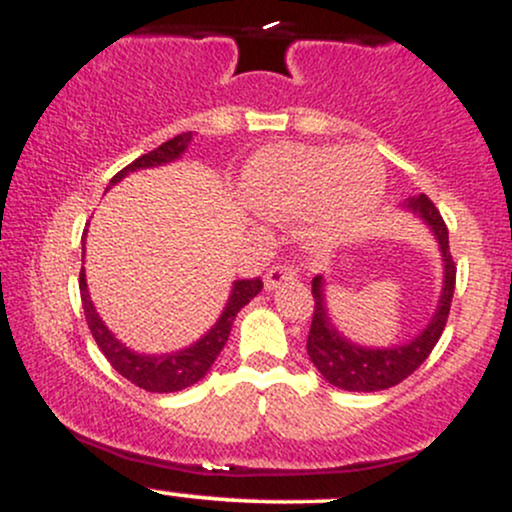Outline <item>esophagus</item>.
<instances>
[{
	"label": "esophagus",
	"mask_w": 512,
	"mask_h": 512,
	"mask_svg": "<svg viewBox=\"0 0 512 512\" xmlns=\"http://www.w3.org/2000/svg\"><path fill=\"white\" fill-rule=\"evenodd\" d=\"M291 281H296V272L291 267H286V264H279V267H272L267 276H264V289L274 291L276 286L291 284Z\"/></svg>",
	"instance_id": "1"
}]
</instances>
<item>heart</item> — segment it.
Masks as SVG:
<instances>
[{"label":"heart","mask_w":512,"mask_h":512,"mask_svg":"<svg viewBox=\"0 0 512 512\" xmlns=\"http://www.w3.org/2000/svg\"><path fill=\"white\" fill-rule=\"evenodd\" d=\"M238 187L248 207L264 216H305L310 250L325 252L368 226L383 197L385 173L368 149L284 142L250 156Z\"/></svg>","instance_id":"b5f03b06"}]
</instances>
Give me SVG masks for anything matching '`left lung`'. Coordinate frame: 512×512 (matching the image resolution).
<instances>
[{"label":"left lung","instance_id":"obj_1","mask_svg":"<svg viewBox=\"0 0 512 512\" xmlns=\"http://www.w3.org/2000/svg\"><path fill=\"white\" fill-rule=\"evenodd\" d=\"M402 207L404 211H409L416 219L426 223L428 231L436 238L440 257H443V289H440L436 313L431 315V320H428L424 330L414 334L409 342L383 346V349L361 346L351 342V339H346L344 334L337 330L330 313H327L325 279H322V276H315V313L308 334V356L310 361L315 363V368L320 370L322 378L330 385L339 387V390L378 392L399 385L426 361L428 354L433 351V346L438 344L440 334L445 330V322H448L457 274V267L450 255L448 226H445L436 204H433L426 195L409 197Z\"/></svg>","mask_w":512,"mask_h":512}]
</instances>
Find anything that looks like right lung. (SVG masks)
<instances>
[{"mask_svg":"<svg viewBox=\"0 0 512 512\" xmlns=\"http://www.w3.org/2000/svg\"><path fill=\"white\" fill-rule=\"evenodd\" d=\"M190 142L192 132H182L178 137L168 139V142H163L158 149L139 156L137 161H132L127 168H122L120 173L110 180V187L117 185L125 175L134 173V170L158 168L166 166V163L178 161V158H182V154L187 151ZM81 240H86V233ZM81 257H84V252H81ZM79 291L81 303H84L88 330H91L93 339H96L98 349H101L103 356L110 361V366H113L122 378H127L129 383L142 387L146 392H178L195 385L197 380H202L204 375L209 373L211 363L216 361V356L221 354V349L228 342V334H231V327L233 322H236L238 313L262 291V279L233 281L226 308H223L219 320L211 325V330L204 334V337H199L195 344L185 346V349L180 351H170V354H139V351H132L129 346L122 344L120 339L105 327L101 315L93 308L91 296H88L84 267H81L79 274Z\"/></svg>","mask_w":512,"mask_h":512,"instance_id":"add662e5","label":"right lung"}]
</instances>
